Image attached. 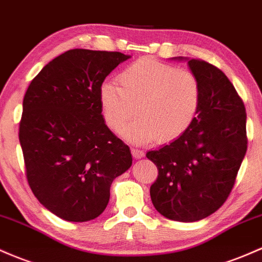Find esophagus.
<instances>
[{
    "label": "esophagus",
    "instance_id": "esophagus-1",
    "mask_svg": "<svg viewBox=\"0 0 262 262\" xmlns=\"http://www.w3.org/2000/svg\"><path fill=\"white\" fill-rule=\"evenodd\" d=\"M132 154H133L134 158L139 159V158L144 157V150H142L139 148H132Z\"/></svg>",
    "mask_w": 262,
    "mask_h": 262
}]
</instances>
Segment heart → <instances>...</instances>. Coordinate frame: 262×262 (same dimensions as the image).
Listing matches in <instances>:
<instances>
[{"label": "heart", "mask_w": 262, "mask_h": 262, "mask_svg": "<svg viewBox=\"0 0 262 262\" xmlns=\"http://www.w3.org/2000/svg\"><path fill=\"white\" fill-rule=\"evenodd\" d=\"M120 85L104 82L99 89L103 117L120 132L138 111L140 118L122 131L129 142L146 144L160 138L170 142L189 130L200 109L198 77L184 68L144 57L120 72Z\"/></svg>", "instance_id": "b5f03b06"}]
</instances>
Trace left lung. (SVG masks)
I'll return each mask as SVG.
<instances>
[{
    "mask_svg": "<svg viewBox=\"0 0 262 262\" xmlns=\"http://www.w3.org/2000/svg\"><path fill=\"white\" fill-rule=\"evenodd\" d=\"M188 64L200 82L199 113L185 134L146 153L158 168L154 208L183 223L204 219L225 203L248 149L245 105L232 83L203 59Z\"/></svg>",
    "mask_w": 262,
    "mask_h": 262,
    "instance_id": "8db88e82",
    "label": "left lung"
}]
</instances>
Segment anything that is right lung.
I'll list each match as a JSON object with an SVG mask.
<instances>
[{
  "mask_svg": "<svg viewBox=\"0 0 262 262\" xmlns=\"http://www.w3.org/2000/svg\"><path fill=\"white\" fill-rule=\"evenodd\" d=\"M129 56L70 50L46 64L28 85L19 143L28 185L63 220L83 223L107 208L111 185L132 165L129 146L105 125L99 89Z\"/></svg>",
  "mask_w": 262,
  "mask_h": 262,
  "instance_id": "add662e5",
  "label": "right lung"
}]
</instances>
